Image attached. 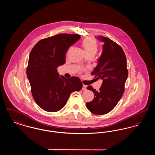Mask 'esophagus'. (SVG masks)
I'll use <instances>...</instances> for the list:
<instances>
[{"mask_svg":"<svg viewBox=\"0 0 155 155\" xmlns=\"http://www.w3.org/2000/svg\"><path fill=\"white\" fill-rule=\"evenodd\" d=\"M82 90V91H86V90H87V86L85 85H83Z\"/></svg>","mask_w":155,"mask_h":155,"instance_id":"obj_1","label":"esophagus"}]
</instances>
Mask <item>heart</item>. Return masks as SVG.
<instances>
[{"label": "heart", "mask_w": 155, "mask_h": 155, "mask_svg": "<svg viewBox=\"0 0 155 155\" xmlns=\"http://www.w3.org/2000/svg\"><path fill=\"white\" fill-rule=\"evenodd\" d=\"M82 47L85 54H95L97 51L98 46L96 40L92 37H87L82 41Z\"/></svg>", "instance_id": "obj_1"}]
</instances>
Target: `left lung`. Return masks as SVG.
Here are the masks:
<instances>
[{
	"mask_svg": "<svg viewBox=\"0 0 155 155\" xmlns=\"http://www.w3.org/2000/svg\"><path fill=\"white\" fill-rule=\"evenodd\" d=\"M97 38L104 44L103 51L91 74L96 75V79H101L103 82L98 91L91 85L88 86L87 89L92 91L95 96L91 102L86 103V106L91 113L103 115L112 110L121 98L128 73L121 47L107 37Z\"/></svg>",
	"mask_w": 155,
	"mask_h": 155,
	"instance_id": "left-lung-1",
	"label": "left lung"
}]
</instances>
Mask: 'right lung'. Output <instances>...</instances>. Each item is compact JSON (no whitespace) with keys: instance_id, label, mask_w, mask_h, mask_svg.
I'll use <instances>...</instances> for the list:
<instances>
[{"instance_id":"add662e5","label":"right lung","mask_w":155,"mask_h":155,"mask_svg":"<svg viewBox=\"0 0 155 155\" xmlns=\"http://www.w3.org/2000/svg\"><path fill=\"white\" fill-rule=\"evenodd\" d=\"M80 38L78 34H59L39 41L31 51L27 75L34 99L43 110H61L70 94L82 88L78 77H59L57 70L65 63L69 47Z\"/></svg>"}]
</instances>
